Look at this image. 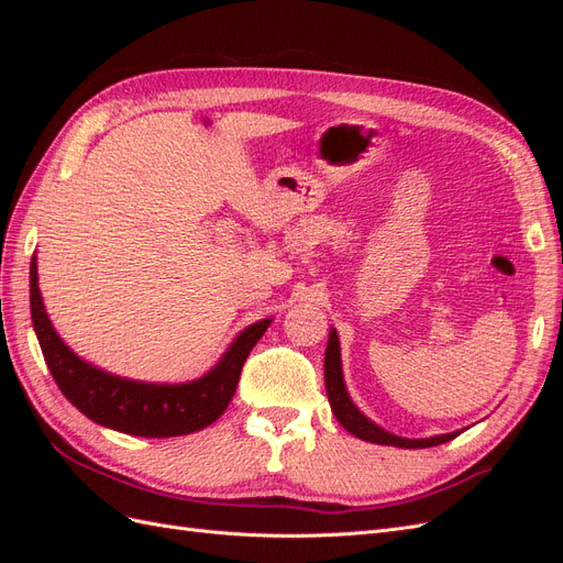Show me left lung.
<instances>
[{
	"label": "left lung",
	"mask_w": 563,
	"mask_h": 563,
	"mask_svg": "<svg viewBox=\"0 0 563 563\" xmlns=\"http://www.w3.org/2000/svg\"><path fill=\"white\" fill-rule=\"evenodd\" d=\"M323 380H327V395L331 411L338 418V422L343 428L360 437L364 441H371V444H383V446H397V449H430L446 444V441L455 439L460 432H449V434H439L430 439H404L397 434H389L383 428H378L376 422H371L360 408H356L347 395V387L343 380V362H340V343H338V333L331 329L329 333V343H327V356H323Z\"/></svg>",
	"instance_id": "obj_1"
}]
</instances>
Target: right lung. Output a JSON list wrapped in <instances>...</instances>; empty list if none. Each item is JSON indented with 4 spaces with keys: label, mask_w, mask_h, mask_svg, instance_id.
Listing matches in <instances>:
<instances>
[{
    "label": "right lung",
    "mask_w": 563,
    "mask_h": 563,
    "mask_svg": "<svg viewBox=\"0 0 563 563\" xmlns=\"http://www.w3.org/2000/svg\"><path fill=\"white\" fill-rule=\"evenodd\" d=\"M30 312L51 376L65 399L103 428L135 437H180L216 422L234 397L249 352L272 321L263 319L244 329L207 376L192 383L159 385L112 376L79 360L63 343L44 310L37 258L30 263Z\"/></svg>",
    "instance_id": "obj_1"
}]
</instances>
